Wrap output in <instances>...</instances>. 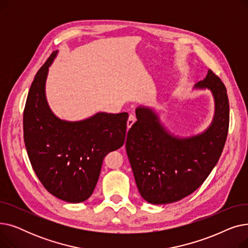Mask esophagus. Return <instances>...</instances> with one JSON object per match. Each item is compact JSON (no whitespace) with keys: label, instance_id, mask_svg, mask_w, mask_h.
Returning <instances> with one entry per match:
<instances>
[{"label":"esophagus","instance_id":"34e87169","mask_svg":"<svg viewBox=\"0 0 248 248\" xmlns=\"http://www.w3.org/2000/svg\"><path fill=\"white\" fill-rule=\"evenodd\" d=\"M135 123H136V117H135V115L131 114L128 116V120H127V128L131 127Z\"/></svg>","mask_w":248,"mask_h":248}]
</instances>
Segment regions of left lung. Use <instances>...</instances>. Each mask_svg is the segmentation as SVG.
Instances as JSON below:
<instances>
[{"instance_id": "left-lung-1", "label": "left lung", "mask_w": 248, "mask_h": 248, "mask_svg": "<svg viewBox=\"0 0 248 248\" xmlns=\"http://www.w3.org/2000/svg\"><path fill=\"white\" fill-rule=\"evenodd\" d=\"M193 89H209L214 100L211 124L203 132L181 137L162 123L159 112L140 104L128 129L125 150L140 196L155 205L170 204L197 190L216 166L229 126V102L220 78L208 70Z\"/></svg>"}]
</instances>
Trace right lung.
<instances>
[{"instance_id":"right-lung-1","label":"right lung","mask_w":248,"mask_h":248,"mask_svg":"<svg viewBox=\"0 0 248 248\" xmlns=\"http://www.w3.org/2000/svg\"><path fill=\"white\" fill-rule=\"evenodd\" d=\"M54 51L35 75L26 101L24 141L33 170L45 189L69 203L87 200L96 186L106 155L123 147L128 113L96 112L80 121L61 120L46 97Z\"/></svg>"}]
</instances>
